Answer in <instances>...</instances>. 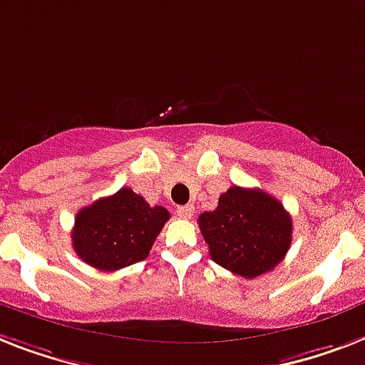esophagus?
<instances>
[{
    "instance_id": "1",
    "label": "esophagus",
    "mask_w": 365,
    "mask_h": 365,
    "mask_svg": "<svg viewBox=\"0 0 365 365\" xmlns=\"http://www.w3.org/2000/svg\"><path fill=\"white\" fill-rule=\"evenodd\" d=\"M176 213L182 219H189L192 215V213H195V208H192L191 204H185V206H178Z\"/></svg>"
}]
</instances>
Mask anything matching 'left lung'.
<instances>
[{"label":"left lung","mask_w":365,"mask_h":365,"mask_svg":"<svg viewBox=\"0 0 365 365\" xmlns=\"http://www.w3.org/2000/svg\"><path fill=\"white\" fill-rule=\"evenodd\" d=\"M198 227L213 262L247 279L274 269L292 242V219L283 204L238 185L219 197L213 212L200 213Z\"/></svg>","instance_id":"obj_1"}]
</instances>
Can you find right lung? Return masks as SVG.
Listing matches in <instances>:
<instances>
[{"label":"right lung","mask_w":365,"mask_h":365,"mask_svg":"<svg viewBox=\"0 0 365 365\" xmlns=\"http://www.w3.org/2000/svg\"><path fill=\"white\" fill-rule=\"evenodd\" d=\"M168 219L167 208L121 187L76 213L73 247L86 264L114 272L146 259Z\"/></svg>","instance_id":"1"}]
</instances>
